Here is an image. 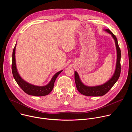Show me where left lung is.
<instances>
[{"label":"left lung","mask_w":132,"mask_h":132,"mask_svg":"<svg viewBox=\"0 0 132 132\" xmlns=\"http://www.w3.org/2000/svg\"><path fill=\"white\" fill-rule=\"evenodd\" d=\"M106 31L111 34L115 41L117 51V62L115 72L113 77L106 83L101 86L95 87H88L84 85L81 81L79 75L76 71H75V81L78 91L83 95L91 97L102 96L106 94L111 88L117 81L121 73V52L119 47L118 42L116 35L110 30L106 29Z\"/></svg>","instance_id":"8db88e82"}]
</instances>
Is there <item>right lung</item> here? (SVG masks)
<instances>
[{
	"label": "right lung",
	"instance_id": "right-lung-1",
	"mask_svg": "<svg viewBox=\"0 0 132 132\" xmlns=\"http://www.w3.org/2000/svg\"><path fill=\"white\" fill-rule=\"evenodd\" d=\"M15 45L13 48L12 52V72L13 76L16 81L18 85L28 95L34 96H44L48 95L52 91L55 81L59 75V74L62 71V70L59 71L55 74L53 77L50 83L45 86L39 87L30 84L24 80H23L19 75L15 65Z\"/></svg>",
	"mask_w": 132,
	"mask_h": 132
}]
</instances>
